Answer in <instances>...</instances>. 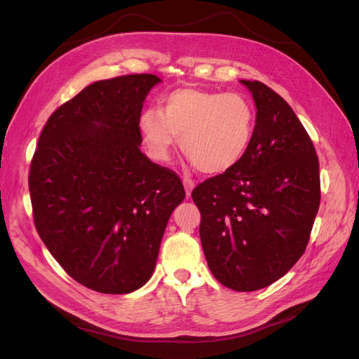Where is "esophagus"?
<instances>
[{
	"label": "esophagus",
	"mask_w": 359,
	"mask_h": 359,
	"mask_svg": "<svg viewBox=\"0 0 359 359\" xmlns=\"http://www.w3.org/2000/svg\"><path fill=\"white\" fill-rule=\"evenodd\" d=\"M182 184H184V189H186V194L190 198L191 190L194 189V182H193L190 178H184V180H182Z\"/></svg>",
	"instance_id": "1"
}]
</instances>
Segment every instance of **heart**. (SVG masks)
<instances>
[{
    "label": "heart",
    "instance_id": "b5f03b06",
    "mask_svg": "<svg viewBox=\"0 0 359 359\" xmlns=\"http://www.w3.org/2000/svg\"><path fill=\"white\" fill-rule=\"evenodd\" d=\"M256 111L248 97L182 86L161 99L160 111L145 109L139 130L149 154L168 161L178 144L194 166L220 175L243 160L252 144Z\"/></svg>",
    "mask_w": 359,
    "mask_h": 359
}]
</instances>
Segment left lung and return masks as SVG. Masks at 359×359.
Returning <instances> with one entry per match:
<instances>
[{"label": "left lung", "mask_w": 359, "mask_h": 359, "mask_svg": "<svg viewBox=\"0 0 359 359\" xmlns=\"http://www.w3.org/2000/svg\"><path fill=\"white\" fill-rule=\"evenodd\" d=\"M256 104L252 144L238 165L191 198L212 276L238 292L273 285L306 252L320 203L319 160L292 107L259 81H241Z\"/></svg>", "instance_id": "obj_1"}]
</instances>
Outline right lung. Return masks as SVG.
<instances>
[{
  "mask_svg": "<svg viewBox=\"0 0 359 359\" xmlns=\"http://www.w3.org/2000/svg\"><path fill=\"white\" fill-rule=\"evenodd\" d=\"M161 79L97 81L53 112L31 161L36 229L85 287L123 295L154 273L163 233L186 198L175 172L142 151L139 116Z\"/></svg>",
  "mask_w": 359,
  "mask_h": 359,
  "instance_id": "obj_1",
  "label": "right lung"
}]
</instances>
